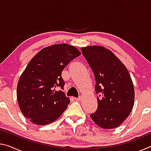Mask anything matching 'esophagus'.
Instances as JSON below:
<instances>
[{"mask_svg": "<svg viewBox=\"0 0 151 151\" xmlns=\"http://www.w3.org/2000/svg\"><path fill=\"white\" fill-rule=\"evenodd\" d=\"M75 100L76 101H81V96H79V97H78V98H75Z\"/></svg>", "mask_w": 151, "mask_h": 151, "instance_id": "34e87169", "label": "esophagus"}]
</instances>
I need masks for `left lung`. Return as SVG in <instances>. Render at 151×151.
<instances>
[{"label":"left lung","mask_w":151,"mask_h":151,"mask_svg":"<svg viewBox=\"0 0 151 151\" xmlns=\"http://www.w3.org/2000/svg\"><path fill=\"white\" fill-rule=\"evenodd\" d=\"M81 50L93 71L96 93L101 94L91 119L104 129L118 127L129 116L134 103V85L129 71L111 50L104 47L88 46Z\"/></svg>","instance_id":"left-lung-1"}]
</instances>
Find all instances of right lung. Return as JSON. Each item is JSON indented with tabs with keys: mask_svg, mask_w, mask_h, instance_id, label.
<instances>
[{
	"mask_svg": "<svg viewBox=\"0 0 151 151\" xmlns=\"http://www.w3.org/2000/svg\"><path fill=\"white\" fill-rule=\"evenodd\" d=\"M81 54L63 43L42 48L30 60L18 82L17 97L20 111L32 123L50 124L67 108L70 99L57 88L65 85L63 70Z\"/></svg>",
	"mask_w": 151,
	"mask_h": 151,
	"instance_id": "1",
	"label": "right lung"
}]
</instances>
